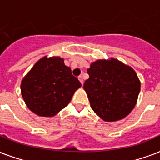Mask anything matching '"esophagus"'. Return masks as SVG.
<instances>
[{
    "mask_svg": "<svg viewBox=\"0 0 160 160\" xmlns=\"http://www.w3.org/2000/svg\"><path fill=\"white\" fill-rule=\"evenodd\" d=\"M78 79H79V81H80V82H81L82 84H83V78H82V77L79 76Z\"/></svg>",
    "mask_w": 160,
    "mask_h": 160,
    "instance_id": "1",
    "label": "esophagus"
}]
</instances>
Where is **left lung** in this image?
Instances as JSON below:
<instances>
[{"label":"left lung","instance_id":"obj_1","mask_svg":"<svg viewBox=\"0 0 160 160\" xmlns=\"http://www.w3.org/2000/svg\"><path fill=\"white\" fill-rule=\"evenodd\" d=\"M84 82L92 109L107 122L118 121L133 110L140 82L132 68L117 59L98 60L88 70Z\"/></svg>","mask_w":160,"mask_h":160}]
</instances>
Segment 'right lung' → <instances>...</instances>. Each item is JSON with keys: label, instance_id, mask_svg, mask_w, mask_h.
<instances>
[{"label": "right lung", "instance_id": "right-lung-1", "mask_svg": "<svg viewBox=\"0 0 160 160\" xmlns=\"http://www.w3.org/2000/svg\"><path fill=\"white\" fill-rule=\"evenodd\" d=\"M81 86L62 58L44 57L22 79L21 92L31 111L38 116L52 117L68 104Z\"/></svg>", "mask_w": 160, "mask_h": 160}]
</instances>
